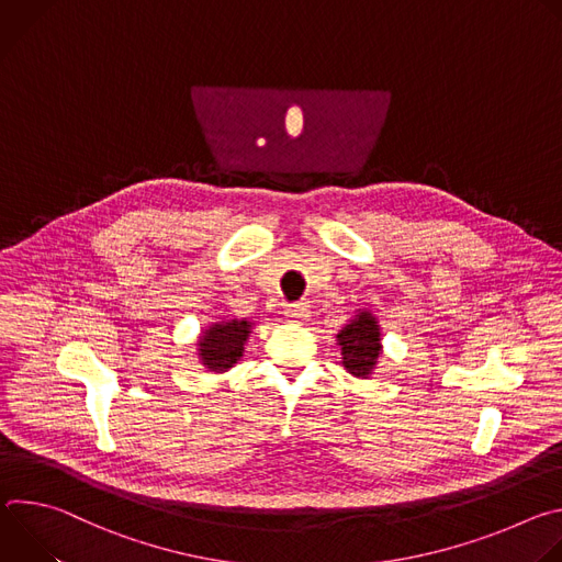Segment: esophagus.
<instances>
[{
  "mask_svg": "<svg viewBox=\"0 0 562 562\" xmlns=\"http://www.w3.org/2000/svg\"><path fill=\"white\" fill-rule=\"evenodd\" d=\"M284 313H286L289 323H300V319H306V317H308L311 311H308L306 304H300V302H297V304H289Z\"/></svg>",
  "mask_w": 562,
  "mask_h": 562,
  "instance_id": "34e87169",
  "label": "esophagus"
}]
</instances>
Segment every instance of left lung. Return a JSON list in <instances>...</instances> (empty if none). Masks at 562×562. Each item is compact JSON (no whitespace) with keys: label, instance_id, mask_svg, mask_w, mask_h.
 I'll return each instance as SVG.
<instances>
[{"label":"left lung","instance_id":"8db88e82","mask_svg":"<svg viewBox=\"0 0 562 562\" xmlns=\"http://www.w3.org/2000/svg\"><path fill=\"white\" fill-rule=\"evenodd\" d=\"M342 364L349 373L364 378L375 367L380 356V327L369 311H360L356 319L338 334Z\"/></svg>","mask_w":562,"mask_h":562}]
</instances>
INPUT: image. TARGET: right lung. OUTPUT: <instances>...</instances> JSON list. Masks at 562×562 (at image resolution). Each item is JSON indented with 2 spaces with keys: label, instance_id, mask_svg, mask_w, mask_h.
I'll return each instance as SVG.
<instances>
[{
  "label": "right lung",
  "instance_id": "1",
  "mask_svg": "<svg viewBox=\"0 0 562 562\" xmlns=\"http://www.w3.org/2000/svg\"><path fill=\"white\" fill-rule=\"evenodd\" d=\"M249 334V319H228V323L209 327L198 345L202 364L215 373L231 369L239 360V356H243Z\"/></svg>",
  "mask_w": 562,
  "mask_h": 562
}]
</instances>
